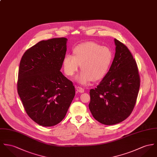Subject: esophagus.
Here are the masks:
<instances>
[{
	"instance_id": "obj_1",
	"label": "esophagus",
	"mask_w": 157,
	"mask_h": 157,
	"mask_svg": "<svg viewBox=\"0 0 157 157\" xmlns=\"http://www.w3.org/2000/svg\"><path fill=\"white\" fill-rule=\"evenodd\" d=\"M76 90L78 92L80 93H83L84 92V89L80 87V86H77L76 87Z\"/></svg>"
}]
</instances>
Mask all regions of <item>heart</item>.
Here are the masks:
<instances>
[{"label": "heart", "mask_w": 157, "mask_h": 157, "mask_svg": "<svg viewBox=\"0 0 157 157\" xmlns=\"http://www.w3.org/2000/svg\"><path fill=\"white\" fill-rule=\"evenodd\" d=\"M73 53V56L67 54L64 57L63 69L66 75L72 76L80 64L82 71L76 79L82 85L101 79L108 72L112 60V52L108 47L91 41L77 45Z\"/></svg>", "instance_id": "heart-1"}]
</instances>
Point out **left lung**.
Instances as JSON below:
<instances>
[{"label": "left lung", "instance_id": "obj_1", "mask_svg": "<svg viewBox=\"0 0 157 157\" xmlns=\"http://www.w3.org/2000/svg\"><path fill=\"white\" fill-rule=\"evenodd\" d=\"M115 54L108 72L95 89L90 91L89 109L105 125L125 120L132 113L140 88L137 64L128 48L114 39Z\"/></svg>", "mask_w": 157, "mask_h": 157}]
</instances>
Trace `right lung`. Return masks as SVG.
<instances>
[{"mask_svg": "<svg viewBox=\"0 0 157 157\" xmlns=\"http://www.w3.org/2000/svg\"><path fill=\"white\" fill-rule=\"evenodd\" d=\"M67 41L65 37L41 40L20 61L18 95L29 117L44 127L60 122L75 95L72 82L60 72Z\"/></svg>", "mask_w": 157, "mask_h": 157, "instance_id": "1", "label": "right lung"}]
</instances>
